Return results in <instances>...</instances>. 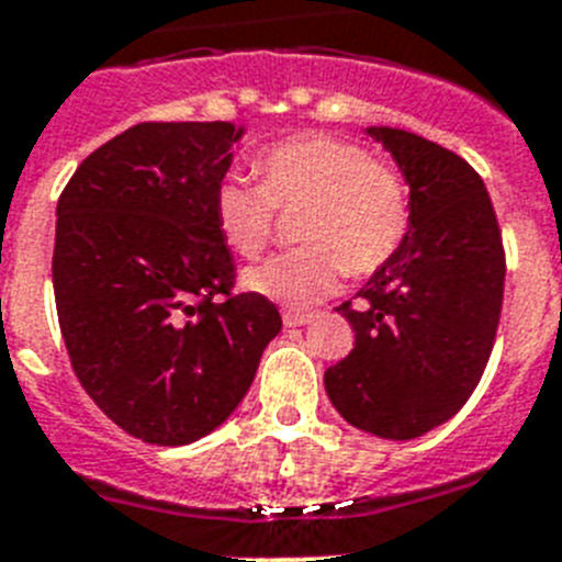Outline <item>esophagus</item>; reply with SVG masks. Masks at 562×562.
Returning <instances> with one entry per match:
<instances>
[{"instance_id":"34e87169","label":"esophagus","mask_w":562,"mask_h":562,"mask_svg":"<svg viewBox=\"0 0 562 562\" xmlns=\"http://www.w3.org/2000/svg\"><path fill=\"white\" fill-rule=\"evenodd\" d=\"M312 312H286L284 315V326L286 329H295V326H306L312 324Z\"/></svg>"}]
</instances>
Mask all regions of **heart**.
Masks as SVG:
<instances>
[{
  "label": "heart",
  "mask_w": 562,
  "mask_h": 562,
  "mask_svg": "<svg viewBox=\"0 0 562 562\" xmlns=\"http://www.w3.org/2000/svg\"><path fill=\"white\" fill-rule=\"evenodd\" d=\"M258 188L220 182L213 216L233 252L256 258L276 233V213H295L297 250L245 272V286L276 304L304 310L331 295L342 267L374 272L400 250L411 225L400 171L355 143L297 134L258 154Z\"/></svg>",
  "instance_id": "1"
}]
</instances>
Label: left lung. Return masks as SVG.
<instances>
[{
    "label": "left lung",
    "mask_w": 562,
    "mask_h": 562,
    "mask_svg": "<svg viewBox=\"0 0 562 562\" xmlns=\"http://www.w3.org/2000/svg\"><path fill=\"white\" fill-rule=\"evenodd\" d=\"M411 188L400 250L337 306L355 349L326 369L331 405L380 439H416L459 414L486 369L504 301V245L484 180L459 154L371 126Z\"/></svg>",
    "instance_id": "left-lung-1"
}]
</instances>
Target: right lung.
Instances as JSON below:
<instances>
[{"label": "right lung", "instance_id": "add662e5", "mask_svg": "<svg viewBox=\"0 0 562 562\" xmlns=\"http://www.w3.org/2000/svg\"><path fill=\"white\" fill-rule=\"evenodd\" d=\"M245 128L137 123L76 168L56 207L53 290L78 382L134 439L177 448L245 400L276 304L233 292L213 193Z\"/></svg>", "mask_w": 562, "mask_h": 562}]
</instances>
